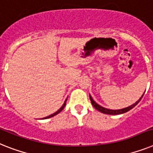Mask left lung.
<instances>
[{
    "label": "left lung",
    "mask_w": 153,
    "mask_h": 153,
    "mask_svg": "<svg viewBox=\"0 0 153 153\" xmlns=\"http://www.w3.org/2000/svg\"><path fill=\"white\" fill-rule=\"evenodd\" d=\"M144 94H145V93H144ZM144 94H142V97H141V98H140L139 99L135 102V103H134L133 105H130V106L128 107H126V108H121V109H115V110L114 109H108V108H104V107L101 106L100 105H98V103H96V102L93 100V98H92V97L91 96V94H89V97H90V99H91V102L92 105L96 108L97 110L99 111V112H101V113H105V114H108V115H119V114H123V113H127V112H128L129 110H131V108H133L135 105H137L138 104V102L142 100V97H143Z\"/></svg>",
    "instance_id": "left-lung-1"
}]
</instances>
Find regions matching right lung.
I'll return each mask as SVG.
<instances>
[{
    "label": "right lung",
    "instance_id": "right-lung-1",
    "mask_svg": "<svg viewBox=\"0 0 153 153\" xmlns=\"http://www.w3.org/2000/svg\"><path fill=\"white\" fill-rule=\"evenodd\" d=\"M66 101H67V98H66V99H65V102H64V103H63V105H62V106L61 107V108H59V110L58 111H56V112H55V113H53V114H51V115H49L48 117H44V118H42V120H45V119H48V118H51V117H55V116H56L57 114H59V113H60V112H61L63 108H65V103H66Z\"/></svg>",
    "mask_w": 153,
    "mask_h": 153
}]
</instances>
